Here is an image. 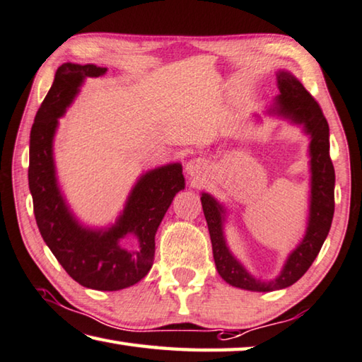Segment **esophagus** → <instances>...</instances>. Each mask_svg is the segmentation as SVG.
I'll return each mask as SVG.
<instances>
[{"instance_id": "34e87169", "label": "esophagus", "mask_w": 362, "mask_h": 362, "mask_svg": "<svg viewBox=\"0 0 362 362\" xmlns=\"http://www.w3.org/2000/svg\"><path fill=\"white\" fill-rule=\"evenodd\" d=\"M186 171H187L189 176L199 177L206 171V162L204 160V158H192V160L187 162Z\"/></svg>"}]
</instances>
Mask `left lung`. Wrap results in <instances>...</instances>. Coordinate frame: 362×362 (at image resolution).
Masks as SVG:
<instances>
[{
  "mask_svg": "<svg viewBox=\"0 0 362 362\" xmlns=\"http://www.w3.org/2000/svg\"><path fill=\"white\" fill-rule=\"evenodd\" d=\"M280 95L276 97V106L270 112L303 125L310 135V170H312V195H310L308 227L299 246L291 252L286 264L275 280L261 281L250 275L240 264L224 238V208L210 194H202V206L210 230L213 257L218 274L232 286L259 291H276L294 284L310 269L318 256L322 243L329 233L334 218V186L335 171L329 156V124L321 107L310 92L288 71L276 74Z\"/></svg>",
  "mask_w": 362,
  "mask_h": 362,
  "instance_id": "obj_1",
  "label": "left lung"
}]
</instances>
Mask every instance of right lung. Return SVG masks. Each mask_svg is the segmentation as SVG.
Segmentation results:
<instances>
[{"label":"right lung","instance_id":"obj_1","mask_svg":"<svg viewBox=\"0 0 362 362\" xmlns=\"http://www.w3.org/2000/svg\"><path fill=\"white\" fill-rule=\"evenodd\" d=\"M106 68L63 63L36 112L30 132L28 186L41 237L74 281L90 289L119 291L148 275L156 252V232L185 189L181 163L163 165L144 173L132 189L124 213L106 230L81 226L68 210L55 177L52 141L59 117L71 105L86 78H98ZM125 235L139 238L136 250L119 245Z\"/></svg>","mask_w":362,"mask_h":362}]
</instances>
